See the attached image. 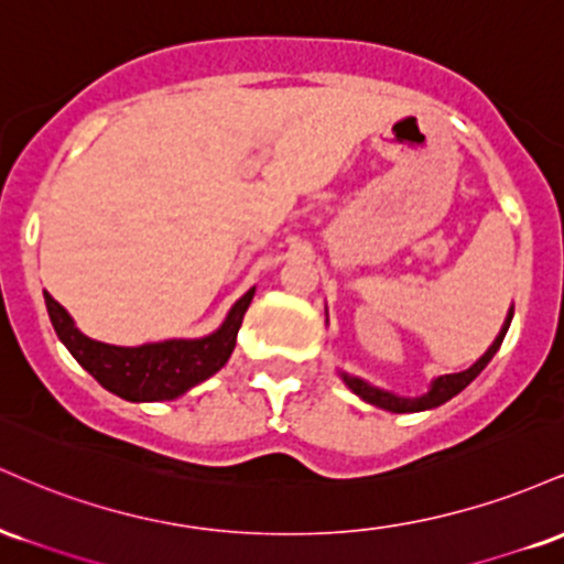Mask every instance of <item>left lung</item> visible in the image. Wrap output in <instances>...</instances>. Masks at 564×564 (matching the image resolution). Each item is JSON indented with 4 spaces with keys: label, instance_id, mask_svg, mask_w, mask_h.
I'll use <instances>...</instances> for the list:
<instances>
[{
    "label": "left lung",
    "instance_id": "1",
    "mask_svg": "<svg viewBox=\"0 0 564 564\" xmlns=\"http://www.w3.org/2000/svg\"><path fill=\"white\" fill-rule=\"evenodd\" d=\"M511 315H514V307H509L507 321H503L501 332H498V336L494 339V345L485 349V355H482L480 360H475V364H471V366L467 368V371L443 373V377L432 379L430 390H426L424 394H416V398H403V394H394V392H390V390H381V387L368 384L366 379L352 377V373H347V371H339V377H341V381H345V384L349 387V390L358 394L360 400H366V403H371V405H377V408H384V411H392V413L430 411V408H437V405L448 403L451 398H456L458 392L467 390L471 381L480 377L482 368L488 366L490 360H494V355L498 352V347H501L503 336H507V332H509Z\"/></svg>",
    "mask_w": 564,
    "mask_h": 564
}]
</instances>
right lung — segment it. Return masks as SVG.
Returning a JSON list of instances; mask_svg holds the SVG:
<instances>
[{
	"instance_id": "add662e5",
	"label": "right lung",
	"mask_w": 564,
	"mask_h": 564,
	"mask_svg": "<svg viewBox=\"0 0 564 564\" xmlns=\"http://www.w3.org/2000/svg\"><path fill=\"white\" fill-rule=\"evenodd\" d=\"M251 300H254V286L232 304L217 332L198 339H164L140 347H119L84 336L68 310L44 291V304L57 339L66 345L84 371L93 373L108 392L119 394L129 403L174 400L200 381L215 377L236 349L238 328Z\"/></svg>"
}]
</instances>
